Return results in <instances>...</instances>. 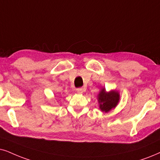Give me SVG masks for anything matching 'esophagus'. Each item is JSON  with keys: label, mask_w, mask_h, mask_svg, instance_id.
<instances>
[{"label": "esophagus", "mask_w": 160, "mask_h": 160, "mask_svg": "<svg viewBox=\"0 0 160 160\" xmlns=\"http://www.w3.org/2000/svg\"><path fill=\"white\" fill-rule=\"evenodd\" d=\"M76 92L78 93V94H82V92H84V88H77Z\"/></svg>", "instance_id": "34e87169"}]
</instances>
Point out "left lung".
I'll return each instance as SVG.
<instances>
[{
	"mask_svg": "<svg viewBox=\"0 0 160 160\" xmlns=\"http://www.w3.org/2000/svg\"><path fill=\"white\" fill-rule=\"evenodd\" d=\"M120 92L116 90L106 92V88H102L98 94L99 108L101 112L108 113L112 109L116 108L120 102Z\"/></svg>",
	"mask_w": 160,
	"mask_h": 160,
	"instance_id": "1",
	"label": "left lung"
}]
</instances>
